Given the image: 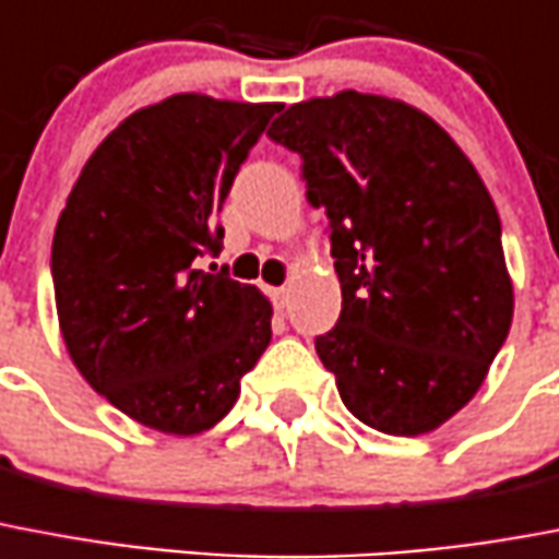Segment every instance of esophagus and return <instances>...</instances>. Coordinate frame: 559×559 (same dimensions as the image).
Segmentation results:
<instances>
[{"mask_svg":"<svg viewBox=\"0 0 559 559\" xmlns=\"http://www.w3.org/2000/svg\"><path fill=\"white\" fill-rule=\"evenodd\" d=\"M271 302H274L276 311H283L288 306V292L285 288H271Z\"/></svg>","mask_w":559,"mask_h":559,"instance_id":"esophagus-1","label":"esophagus"}]
</instances>
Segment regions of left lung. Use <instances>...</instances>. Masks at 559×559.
<instances>
[{"label":"left lung","mask_w":559,"mask_h":559,"mask_svg":"<svg viewBox=\"0 0 559 559\" xmlns=\"http://www.w3.org/2000/svg\"><path fill=\"white\" fill-rule=\"evenodd\" d=\"M300 155L329 216L343 306L314 349L355 418L421 436L456 415L508 337L513 288L493 199L424 111L341 92L297 103L267 129Z\"/></svg>","instance_id":"obj_1"}]
</instances>
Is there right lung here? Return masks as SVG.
<instances>
[{"label":"right lung","mask_w":559,"mask_h":559,"mask_svg":"<svg viewBox=\"0 0 559 559\" xmlns=\"http://www.w3.org/2000/svg\"><path fill=\"white\" fill-rule=\"evenodd\" d=\"M280 103L176 95L129 115L60 213L51 276L62 341L92 390L169 436L222 421L271 343V302L202 259Z\"/></svg>","instance_id":"1"}]
</instances>
